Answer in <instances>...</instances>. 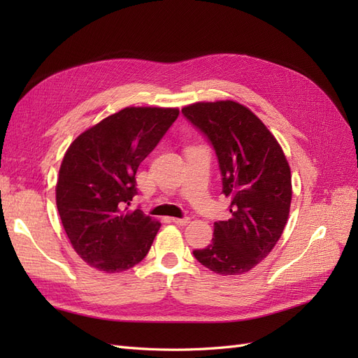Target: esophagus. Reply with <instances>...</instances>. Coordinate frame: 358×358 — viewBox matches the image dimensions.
<instances>
[{
  "label": "esophagus",
  "instance_id": "obj_1",
  "mask_svg": "<svg viewBox=\"0 0 358 358\" xmlns=\"http://www.w3.org/2000/svg\"><path fill=\"white\" fill-rule=\"evenodd\" d=\"M171 222H175L178 225H188L191 222V220L185 216V218H171Z\"/></svg>",
  "mask_w": 358,
  "mask_h": 358
}]
</instances>
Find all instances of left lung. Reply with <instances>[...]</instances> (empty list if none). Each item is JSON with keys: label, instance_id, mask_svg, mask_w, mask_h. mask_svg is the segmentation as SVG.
Segmentation results:
<instances>
[{"label": "left lung", "instance_id": "8db88e82", "mask_svg": "<svg viewBox=\"0 0 358 358\" xmlns=\"http://www.w3.org/2000/svg\"><path fill=\"white\" fill-rule=\"evenodd\" d=\"M215 149L231 218L213 224L212 243L192 251L220 275H242L272 251L291 204V171L273 134L248 109L227 100L182 109Z\"/></svg>", "mask_w": 358, "mask_h": 358}]
</instances>
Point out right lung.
<instances>
[{
  "label": "right lung",
  "instance_id": "1",
  "mask_svg": "<svg viewBox=\"0 0 358 358\" xmlns=\"http://www.w3.org/2000/svg\"><path fill=\"white\" fill-rule=\"evenodd\" d=\"M178 116V109L125 107L86 129L64 155L57 183L64 230L74 251L101 272H124L149 252L161 224L128 206L140 162Z\"/></svg>",
  "mask_w": 358,
  "mask_h": 358
}]
</instances>
